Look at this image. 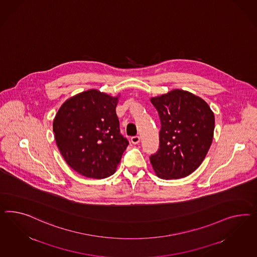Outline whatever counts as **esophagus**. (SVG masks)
Instances as JSON below:
<instances>
[{"mask_svg": "<svg viewBox=\"0 0 257 257\" xmlns=\"http://www.w3.org/2000/svg\"><path fill=\"white\" fill-rule=\"evenodd\" d=\"M139 141H140V138L139 136H136V137H132L131 138V142L133 144H139Z\"/></svg>", "mask_w": 257, "mask_h": 257, "instance_id": "obj_1", "label": "esophagus"}]
</instances>
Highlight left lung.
Masks as SVG:
<instances>
[{
    "mask_svg": "<svg viewBox=\"0 0 257 257\" xmlns=\"http://www.w3.org/2000/svg\"><path fill=\"white\" fill-rule=\"evenodd\" d=\"M161 120L158 152L150 160L157 177L181 179L202 164L211 145L214 114L202 98L187 90H171L151 99Z\"/></svg>",
    "mask_w": 257,
    "mask_h": 257,
    "instance_id": "left-lung-1",
    "label": "left lung"
}]
</instances>
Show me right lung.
<instances>
[{
  "instance_id": "add662e5",
  "label": "right lung",
  "mask_w": 257,
  "mask_h": 257,
  "mask_svg": "<svg viewBox=\"0 0 257 257\" xmlns=\"http://www.w3.org/2000/svg\"><path fill=\"white\" fill-rule=\"evenodd\" d=\"M118 101L91 89L67 99L56 114V144L66 164L84 177L113 175L129 144L119 133Z\"/></svg>"
}]
</instances>
